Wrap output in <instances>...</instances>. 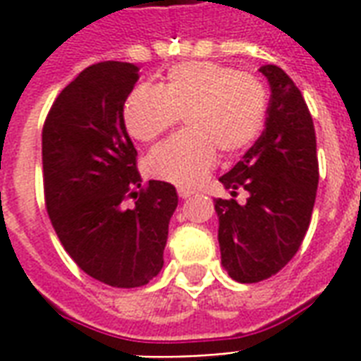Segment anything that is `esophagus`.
Returning <instances> with one entry per match:
<instances>
[{
    "label": "esophagus",
    "mask_w": 361,
    "mask_h": 361,
    "mask_svg": "<svg viewBox=\"0 0 361 361\" xmlns=\"http://www.w3.org/2000/svg\"><path fill=\"white\" fill-rule=\"evenodd\" d=\"M178 195H180V199H191L192 191H189V189H183V187H180V189H178Z\"/></svg>",
    "instance_id": "obj_1"
}]
</instances>
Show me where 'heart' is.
Here are the masks:
<instances>
[{"label": "heart", "mask_w": 361, "mask_h": 361, "mask_svg": "<svg viewBox=\"0 0 361 361\" xmlns=\"http://www.w3.org/2000/svg\"><path fill=\"white\" fill-rule=\"evenodd\" d=\"M185 117L187 132L147 157L153 178L197 187L216 166L217 150L238 153L265 125L267 90L255 75L216 62H183L170 68L161 87H137L123 107L126 130L153 142Z\"/></svg>", "instance_id": "b5f03b06"}]
</instances>
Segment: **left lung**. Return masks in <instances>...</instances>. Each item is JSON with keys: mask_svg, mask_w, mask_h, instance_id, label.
Here are the masks:
<instances>
[{"mask_svg": "<svg viewBox=\"0 0 361 361\" xmlns=\"http://www.w3.org/2000/svg\"><path fill=\"white\" fill-rule=\"evenodd\" d=\"M271 87L265 130L219 178L246 202L216 199L221 265L242 284L271 279L297 254L309 229L318 187L312 117L301 90L279 66H261Z\"/></svg>", "mask_w": 361, "mask_h": 361, "instance_id": "1", "label": "left lung"}]
</instances>
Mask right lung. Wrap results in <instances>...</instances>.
Instances as JSON below:
<instances>
[{
	"label": "right lung",
	"instance_id": "right-lung-1",
	"mask_svg": "<svg viewBox=\"0 0 361 361\" xmlns=\"http://www.w3.org/2000/svg\"><path fill=\"white\" fill-rule=\"evenodd\" d=\"M128 62L82 70L59 94L43 126V181L51 224L82 271L114 288H140L162 269L172 183L151 180L140 193L136 147L123 107L140 79ZM126 196L137 202L124 206Z\"/></svg>",
	"mask_w": 361,
	"mask_h": 361
}]
</instances>
